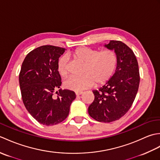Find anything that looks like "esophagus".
Returning a JSON list of instances; mask_svg holds the SVG:
<instances>
[{
	"mask_svg": "<svg viewBox=\"0 0 160 160\" xmlns=\"http://www.w3.org/2000/svg\"><path fill=\"white\" fill-rule=\"evenodd\" d=\"M83 93V91H76V95L77 96H80V95H82Z\"/></svg>",
	"mask_w": 160,
	"mask_h": 160,
	"instance_id": "obj_1",
	"label": "esophagus"
}]
</instances>
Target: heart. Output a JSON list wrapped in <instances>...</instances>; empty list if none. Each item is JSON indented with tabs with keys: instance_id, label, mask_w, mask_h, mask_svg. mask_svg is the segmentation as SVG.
Returning a JSON list of instances; mask_svg holds the SVG:
<instances>
[{
	"instance_id": "1",
	"label": "heart",
	"mask_w": 160,
	"mask_h": 160,
	"mask_svg": "<svg viewBox=\"0 0 160 160\" xmlns=\"http://www.w3.org/2000/svg\"><path fill=\"white\" fill-rule=\"evenodd\" d=\"M69 56L84 63L80 77H69L64 81L66 89L81 91L93 87H100L107 83L113 77L118 66V58L113 49L100 51L87 47L74 49ZM58 71L60 76L67 73V58L61 57L58 62Z\"/></svg>"
}]
</instances>
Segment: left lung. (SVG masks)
<instances>
[{"instance_id":"left-lung-1","label":"left lung","mask_w":160,"mask_h":160,"mask_svg":"<svg viewBox=\"0 0 160 160\" xmlns=\"http://www.w3.org/2000/svg\"><path fill=\"white\" fill-rule=\"evenodd\" d=\"M104 46L116 52L118 66L106 84L93 91L95 98L88 111L94 120L111 122L123 117L130 109L136 97L140 77L137 58L130 47L119 40H111Z\"/></svg>"}]
</instances>
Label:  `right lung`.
Listing matches in <instances>:
<instances>
[{
    "label": "right lung",
    "mask_w": 160,
    "mask_h": 160,
    "mask_svg": "<svg viewBox=\"0 0 160 160\" xmlns=\"http://www.w3.org/2000/svg\"><path fill=\"white\" fill-rule=\"evenodd\" d=\"M65 49L44 45L30 52L24 60L19 73L23 104L32 116L46 126L59 124L67 118L73 91L59 89L61 77L58 62Z\"/></svg>",
    "instance_id": "right-lung-1"
}]
</instances>
